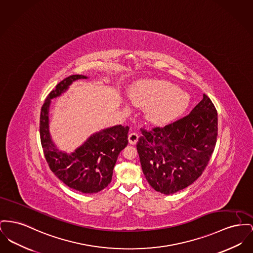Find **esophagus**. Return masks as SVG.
I'll return each mask as SVG.
<instances>
[{
  "label": "esophagus",
  "instance_id": "34e87169",
  "mask_svg": "<svg viewBox=\"0 0 253 253\" xmlns=\"http://www.w3.org/2000/svg\"><path fill=\"white\" fill-rule=\"evenodd\" d=\"M128 139H129V142L131 144H135L137 142V139H138V134L133 132V133H130L128 135Z\"/></svg>",
  "mask_w": 253,
  "mask_h": 253
}]
</instances>
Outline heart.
Returning a JSON list of instances; mask_svg holds the SVG:
<instances>
[{"label": "heart", "mask_w": 253, "mask_h": 253, "mask_svg": "<svg viewBox=\"0 0 253 253\" xmlns=\"http://www.w3.org/2000/svg\"><path fill=\"white\" fill-rule=\"evenodd\" d=\"M134 104L148 107L147 116L156 123L178 119L190 103L189 95L177 86L159 80H146L136 84L130 91Z\"/></svg>", "instance_id": "obj_1"}]
</instances>
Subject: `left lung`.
<instances>
[{"label": "left lung", "instance_id": "1", "mask_svg": "<svg viewBox=\"0 0 253 253\" xmlns=\"http://www.w3.org/2000/svg\"><path fill=\"white\" fill-rule=\"evenodd\" d=\"M140 131L136 149L149 184L161 193H176L192 184L208 166L217 141V110L204 93L189 115Z\"/></svg>", "mask_w": 253, "mask_h": 253}]
</instances>
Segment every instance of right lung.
Listing matches in <instances>:
<instances>
[{"instance_id": "add662e5", "label": "right lung", "mask_w": 253, "mask_h": 253, "mask_svg": "<svg viewBox=\"0 0 253 253\" xmlns=\"http://www.w3.org/2000/svg\"><path fill=\"white\" fill-rule=\"evenodd\" d=\"M84 75H71L59 82L45 98L40 115V138L45 161L53 174L67 186L82 193H97L112 180L113 170L121 150L128 144V126H114L92 134L74 153L61 152L52 143L48 132L50 99L59 96Z\"/></svg>"}]
</instances>
